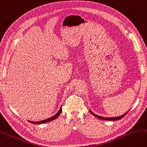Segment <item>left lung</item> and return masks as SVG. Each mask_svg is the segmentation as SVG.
<instances>
[{"label": "left lung", "mask_w": 147, "mask_h": 147, "mask_svg": "<svg viewBox=\"0 0 147 147\" xmlns=\"http://www.w3.org/2000/svg\"><path fill=\"white\" fill-rule=\"evenodd\" d=\"M90 111V113H91L93 116H94L95 117H96V118H99V119H103V120H109V121H111V120H119V119H121L122 118H123V117L126 115V114L128 113V112H127L126 113H125L124 114H123L122 116H118V117H112V118H105V117H102V116H98V115H97V114H95L94 113H92V112L90 111V110H89Z\"/></svg>", "instance_id": "left-lung-1"}]
</instances>
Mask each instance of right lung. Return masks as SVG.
I'll return each mask as SVG.
<instances>
[{
	"mask_svg": "<svg viewBox=\"0 0 147 147\" xmlns=\"http://www.w3.org/2000/svg\"><path fill=\"white\" fill-rule=\"evenodd\" d=\"M62 106H61V107L60 109V110L58 111V113L54 115L52 117H51V118L46 119H44V120H42V121H29V122H30L31 123H33V124H42V123H47V122H49L51 121H53V120H54L55 119H57L58 116H59L60 114L62 113Z\"/></svg>",
	"mask_w": 147,
	"mask_h": 147,
	"instance_id": "add662e5",
	"label": "right lung"
}]
</instances>
